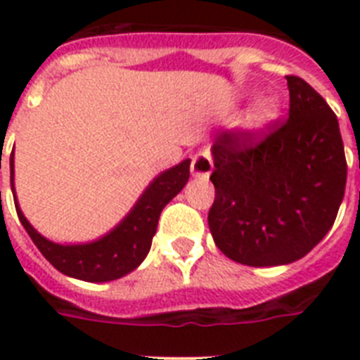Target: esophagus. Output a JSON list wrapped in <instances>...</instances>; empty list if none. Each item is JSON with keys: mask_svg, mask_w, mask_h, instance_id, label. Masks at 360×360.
Here are the masks:
<instances>
[{"mask_svg": "<svg viewBox=\"0 0 360 360\" xmlns=\"http://www.w3.org/2000/svg\"><path fill=\"white\" fill-rule=\"evenodd\" d=\"M191 172L194 177H202V179L211 175V172H213V158H211V153L207 149L196 153V157L192 158Z\"/></svg>", "mask_w": 360, "mask_h": 360, "instance_id": "esophagus-1", "label": "esophagus"}]
</instances>
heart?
Returning a JSON list of instances; mask_svg holds the SVG:
<instances>
[{"label":"heart","mask_w":360,"mask_h":360,"mask_svg":"<svg viewBox=\"0 0 360 360\" xmlns=\"http://www.w3.org/2000/svg\"><path fill=\"white\" fill-rule=\"evenodd\" d=\"M278 115V103L273 97H259L256 98L252 106L246 110L245 117L240 121V129L246 134H257L273 123Z\"/></svg>","instance_id":"b5f03b06"}]
</instances>
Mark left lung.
<instances>
[{
    "instance_id": "1",
    "label": "left lung",
    "mask_w": 360,
    "mask_h": 360,
    "mask_svg": "<svg viewBox=\"0 0 360 360\" xmlns=\"http://www.w3.org/2000/svg\"><path fill=\"white\" fill-rule=\"evenodd\" d=\"M290 117L257 141L220 132L211 147L214 203L209 230L243 265L274 267L307 256L335 224L347 164L340 127L323 97L285 76Z\"/></svg>"
}]
</instances>
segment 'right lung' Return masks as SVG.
I'll list each match as a JSON object with an SVG mask.
<instances>
[{
	"instance_id": "obj_1",
	"label": "right lung",
	"mask_w": 360,
	"mask_h": 360,
	"mask_svg": "<svg viewBox=\"0 0 360 360\" xmlns=\"http://www.w3.org/2000/svg\"><path fill=\"white\" fill-rule=\"evenodd\" d=\"M191 177V158L158 174L141 192L138 202L108 233L89 243H56L46 239L30 224L14 191V153L11 155V188L16 213L41 254L59 273L84 282H110L132 273L146 259L162 209L174 200Z\"/></svg>"
}]
</instances>
